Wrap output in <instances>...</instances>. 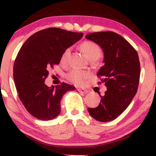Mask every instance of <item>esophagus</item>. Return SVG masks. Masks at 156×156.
<instances>
[{
  "label": "esophagus",
  "instance_id": "1",
  "mask_svg": "<svg viewBox=\"0 0 156 156\" xmlns=\"http://www.w3.org/2000/svg\"><path fill=\"white\" fill-rule=\"evenodd\" d=\"M77 90L80 93H82V94H87V93L89 92V90H88L81 89V88H77Z\"/></svg>",
  "mask_w": 156,
  "mask_h": 156
}]
</instances>
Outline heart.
I'll return each mask as SVG.
<instances>
[{
    "label": "heart",
    "mask_w": 156,
    "mask_h": 156,
    "mask_svg": "<svg viewBox=\"0 0 156 156\" xmlns=\"http://www.w3.org/2000/svg\"><path fill=\"white\" fill-rule=\"evenodd\" d=\"M82 51L87 56L88 59H97L101 54V48L100 47L92 41H84L80 45ZM70 53V48H66L61 56V62H66L68 59L69 55ZM90 76V74L85 71L79 70V69H73L67 75L69 81L76 85H82L85 83L86 80Z\"/></svg>",
    "instance_id": "b5f03b06"
}]
</instances>
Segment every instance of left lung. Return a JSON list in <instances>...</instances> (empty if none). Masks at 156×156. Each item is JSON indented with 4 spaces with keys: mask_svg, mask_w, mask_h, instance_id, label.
Returning a JSON list of instances; mask_svg holds the SVG:
<instances>
[{
    "mask_svg": "<svg viewBox=\"0 0 156 156\" xmlns=\"http://www.w3.org/2000/svg\"><path fill=\"white\" fill-rule=\"evenodd\" d=\"M86 38L103 49L105 65L97 76L107 87L104 96L98 92L101 97L100 104L88 108V112L99 122H110L126 109L136 94L140 75L139 56L127 40L113 31L90 33Z\"/></svg>",
    "mask_w": 156,
    "mask_h": 156,
    "instance_id": "left-lung-1",
    "label": "left lung"
}]
</instances>
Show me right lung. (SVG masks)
Segmentation results:
<instances>
[{
	"mask_svg": "<svg viewBox=\"0 0 156 156\" xmlns=\"http://www.w3.org/2000/svg\"><path fill=\"white\" fill-rule=\"evenodd\" d=\"M83 33L49 28L30 36L20 48L13 66V78L18 96L32 116L51 120L61 112L63 94L74 86L61 83L49 87L44 84L49 69L59 65L66 48L83 37Z\"/></svg>",
	"mask_w": 156,
	"mask_h": 156,
	"instance_id": "add662e5",
	"label": "right lung"
}]
</instances>
